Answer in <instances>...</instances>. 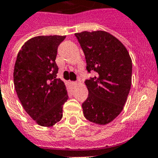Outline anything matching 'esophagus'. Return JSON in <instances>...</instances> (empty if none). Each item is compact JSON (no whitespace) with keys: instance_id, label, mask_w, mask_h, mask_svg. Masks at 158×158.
I'll list each match as a JSON object with an SVG mask.
<instances>
[{"instance_id":"1","label":"esophagus","mask_w":158,"mask_h":158,"mask_svg":"<svg viewBox=\"0 0 158 158\" xmlns=\"http://www.w3.org/2000/svg\"><path fill=\"white\" fill-rule=\"evenodd\" d=\"M71 84H72L73 86H76L77 84H78V83H77L76 82H71Z\"/></svg>"}]
</instances>
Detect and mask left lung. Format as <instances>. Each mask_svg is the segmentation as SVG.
<instances>
[{
	"label": "left lung",
	"instance_id": "obj_1",
	"mask_svg": "<svg viewBox=\"0 0 158 158\" xmlns=\"http://www.w3.org/2000/svg\"><path fill=\"white\" fill-rule=\"evenodd\" d=\"M85 55L88 97L82 105L88 121L106 125L123 110L131 85L132 61L123 44L105 31L75 33Z\"/></svg>",
	"mask_w": 158,
	"mask_h": 158
}]
</instances>
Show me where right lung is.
I'll return each instance as SVG.
<instances>
[{
  "mask_svg": "<svg viewBox=\"0 0 158 158\" xmlns=\"http://www.w3.org/2000/svg\"><path fill=\"white\" fill-rule=\"evenodd\" d=\"M66 35H39L25 42L14 69L18 97L28 115L42 127H52L62 118L68 100L66 85L57 79V47Z\"/></svg>",
  "mask_w": 158,
  "mask_h": 158,
  "instance_id": "1",
  "label": "right lung"
}]
</instances>
